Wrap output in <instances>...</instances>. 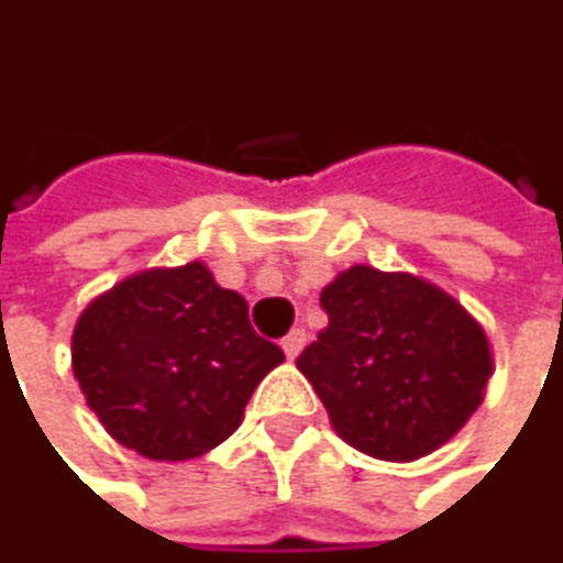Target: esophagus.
Here are the masks:
<instances>
[{
	"mask_svg": "<svg viewBox=\"0 0 563 563\" xmlns=\"http://www.w3.org/2000/svg\"><path fill=\"white\" fill-rule=\"evenodd\" d=\"M279 346H284L287 360H297V356L303 353V346H307V333H303V330H294V333L284 336V343H279Z\"/></svg>",
	"mask_w": 563,
	"mask_h": 563,
	"instance_id": "obj_1",
	"label": "esophagus"
}]
</instances>
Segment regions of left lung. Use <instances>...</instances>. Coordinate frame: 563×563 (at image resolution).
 <instances>
[{
	"label": "left lung",
	"mask_w": 563,
	"mask_h": 563,
	"mask_svg": "<svg viewBox=\"0 0 563 563\" xmlns=\"http://www.w3.org/2000/svg\"><path fill=\"white\" fill-rule=\"evenodd\" d=\"M320 303L330 327L297 369L346 445L416 462L455 439L485 402L492 340L442 287L356 263L323 287Z\"/></svg>",
	"instance_id": "8db88e82"
}]
</instances>
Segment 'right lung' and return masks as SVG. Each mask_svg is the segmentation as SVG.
Instances as JSON below:
<instances>
[{
    "label": "right lung",
    "mask_w": 563,
    "mask_h": 563,
    "mask_svg": "<svg viewBox=\"0 0 563 563\" xmlns=\"http://www.w3.org/2000/svg\"><path fill=\"white\" fill-rule=\"evenodd\" d=\"M284 350L203 260L151 266L98 294L71 333V373L104 432L151 462H187L243 422Z\"/></svg>",
    "instance_id": "obj_1"
}]
</instances>
